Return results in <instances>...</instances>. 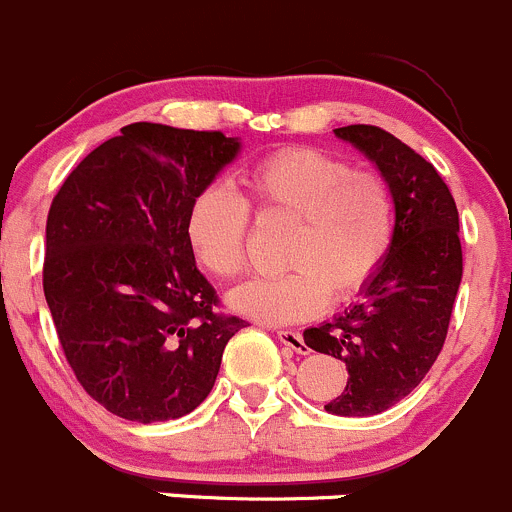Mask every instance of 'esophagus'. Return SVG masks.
I'll return each instance as SVG.
<instances>
[{
	"mask_svg": "<svg viewBox=\"0 0 512 512\" xmlns=\"http://www.w3.org/2000/svg\"><path fill=\"white\" fill-rule=\"evenodd\" d=\"M276 338L283 343L286 348L296 353H308V346L303 343V336L298 331H276Z\"/></svg>",
	"mask_w": 512,
	"mask_h": 512,
	"instance_id": "1",
	"label": "esophagus"
}]
</instances>
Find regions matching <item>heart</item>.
I'll return each instance as SVG.
<instances>
[{
  "instance_id": "obj_1",
  "label": "heart",
  "mask_w": 512,
  "mask_h": 512,
  "mask_svg": "<svg viewBox=\"0 0 512 512\" xmlns=\"http://www.w3.org/2000/svg\"><path fill=\"white\" fill-rule=\"evenodd\" d=\"M244 189L261 214L296 219L281 258L288 271L229 293V306L254 321H306L326 301L356 296L393 244L396 209L386 181L328 151H278L246 171ZM249 226L244 196L211 184L191 199L184 231L204 271L234 278L244 271Z\"/></svg>"
}]
</instances>
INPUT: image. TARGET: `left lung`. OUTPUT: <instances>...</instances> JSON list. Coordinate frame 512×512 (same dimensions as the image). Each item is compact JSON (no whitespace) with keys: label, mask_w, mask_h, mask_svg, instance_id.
<instances>
[{"label":"left lung","mask_w":512,"mask_h":512,"mask_svg":"<svg viewBox=\"0 0 512 512\" xmlns=\"http://www.w3.org/2000/svg\"><path fill=\"white\" fill-rule=\"evenodd\" d=\"M376 164L396 206L393 244L361 288V301L303 341L346 363L348 383L326 403L333 416H376L426 378L448 336L463 278L458 209L438 171L388 131L368 124L333 129Z\"/></svg>","instance_id":"obj_1"}]
</instances>
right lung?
<instances>
[{
  "instance_id": "obj_1",
  "label": "right lung",
  "mask_w": 512,
  "mask_h": 512,
  "mask_svg": "<svg viewBox=\"0 0 512 512\" xmlns=\"http://www.w3.org/2000/svg\"><path fill=\"white\" fill-rule=\"evenodd\" d=\"M239 149L221 131L136 121L54 196L44 296L74 376L114 416L159 423L194 411L246 326L216 313L184 231L191 199Z\"/></svg>"
}]
</instances>
